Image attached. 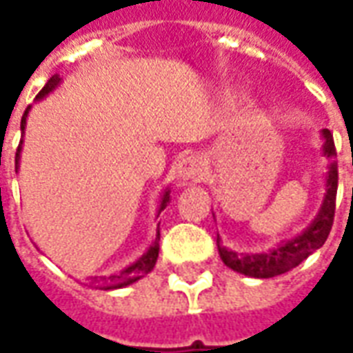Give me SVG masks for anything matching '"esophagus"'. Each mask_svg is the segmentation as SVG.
<instances>
[{
	"label": "esophagus",
	"instance_id": "1",
	"mask_svg": "<svg viewBox=\"0 0 353 353\" xmlns=\"http://www.w3.org/2000/svg\"><path fill=\"white\" fill-rule=\"evenodd\" d=\"M204 172V162L200 157H187L183 161L179 162V168H177V177L181 181H200Z\"/></svg>",
	"mask_w": 353,
	"mask_h": 353
}]
</instances>
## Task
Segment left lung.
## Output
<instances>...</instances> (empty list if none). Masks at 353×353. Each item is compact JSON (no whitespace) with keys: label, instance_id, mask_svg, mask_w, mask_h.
<instances>
[{"label":"left lung","instance_id":"1","mask_svg":"<svg viewBox=\"0 0 353 353\" xmlns=\"http://www.w3.org/2000/svg\"><path fill=\"white\" fill-rule=\"evenodd\" d=\"M323 153L329 159V174H327V192L323 206L319 210L318 217L314 219L303 234H299L285 244L278 245L276 250L268 253H255V255H238L229 252L221 245L217 238V250L225 265L245 276L252 278H274L283 272H289L303 263L308 255L319 250L325 244L327 236L331 232L334 219V208H336V187H339V166H336V149H334L333 134L323 130Z\"/></svg>","mask_w":353,"mask_h":353}]
</instances>
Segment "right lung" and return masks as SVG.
I'll return each mask as SVG.
<instances>
[{
	"label": "right lung",
	"instance_id": "obj_1",
	"mask_svg": "<svg viewBox=\"0 0 353 353\" xmlns=\"http://www.w3.org/2000/svg\"><path fill=\"white\" fill-rule=\"evenodd\" d=\"M60 83V75H52L49 81H47V85L39 90L37 94V100L39 98H45L47 94L52 92L57 85ZM28 111H30V105L24 111V115H22V121H20V128L24 132V126H26V115ZM20 149H22V139H20L19 149H17V157H14V166L19 168V159H20ZM170 204V191L164 192V196H162L161 202V212L164 208ZM159 240H161V232H157V238H154L153 245L147 250V253H143L141 257H139L136 263H132L130 266H126L124 270H121L119 274H113V276H100V278H90L87 281L88 288H96V289H119V288H126V285H130L134 281H138L139 278H143L145 274H149L153 270L154 263H157V257H159Z\"/></svg>",
	"mask_w": 353,
	"mask_h": 353
}]
</instances>
